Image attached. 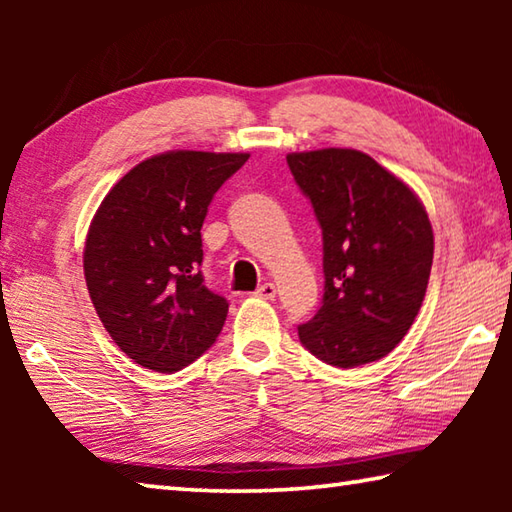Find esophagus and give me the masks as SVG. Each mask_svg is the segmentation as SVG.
Masks as SVG:
<instances>
[{
    "label": "esophagus",
    "mask_w": 512,
    "mask_h": 512,
    "mask_svg": "<svg viewBox=\"0 0 512 512\" xmlns=\"http://www.w3.org/2000/svg\"><path fill=\"white\" fill-rule=\"evenodd\" d=\"M257 298H264V300H273L275 298V284L273 282H264L262 287L255 291Z\"/></svg>",
    "instance_id": "1"
}]
</instances>
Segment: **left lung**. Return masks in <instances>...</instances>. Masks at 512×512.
Segmentation results:
<instances>
[{
  "label": "left lung",
  "mask_w": 512,
  "mask_h": 512,
  "mask_svg": "<svg viewBox=\"0 0 512 512\" xmlns=\"http://www.w3.org/2000/svg\"><path fill=\"white\" fill-rule=\"evenodd\" d=\"M323 230V305L300 343L336 368L386 357L422 307L433 232L409 187L370 155L320 149L287 155Z\"/></svg>",
  "instance_id": "8db88e82"
}]
</instances>
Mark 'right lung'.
I'll use <instances>...</instances> for the list:
<instances>
[{
  "instance_id": "obj_1",
  "label": "right lung",
  "mask_w": 512,
  "mask_h": 512,
  "mask_svg": "<svg viewBox=\"0 0 512 512\" xmlns=\"http://www.w3.org/2000/svg\"><path fill=\"white\" fill-rule=\"evenodd\" d=\"M248 153L169 151L103 198L85 241V282L121 352L155 372L194 363L221 334L228 300L205 287L201 228Z\"/></svg>"
}]
</instances>
